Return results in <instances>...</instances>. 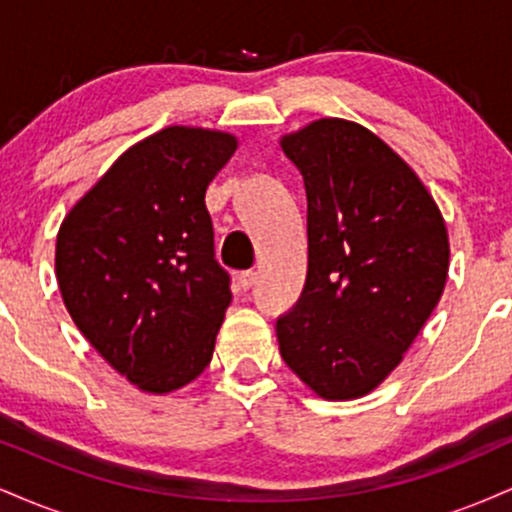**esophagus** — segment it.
Returning a JSON list of instances; mask_svg holds the SVG:
<instances>
[{"mask_svg": "<svg viewBox=\"0 0 512 512\" xmlns=\"http://www.w3.org/2000/svg\"><path fill=\"white\" fill-rule=\"evenodd\" d=\"M238 281H240V286H243V289H252V286L257 284V272L248 269V272H243L238 276Z\"/></svg>", "mask_w": 512, "mask_h": 512, "instance_id": "34e87169", "label": "esophagus"}]
</instances>
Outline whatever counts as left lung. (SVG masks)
I'll list each match as a JSON object with an SVG mask.
<instances>
[{"instance_id": "8db88e82", "label": "left lung", "mask_w": 512, "mask_h": 512, "mask_svg": "<svg viewBox=\"0 0 512 512\" xmlns=\"http://www.w3.org/2000/svg\"><path fill=\"white\" fill-rule=\"evenodd\" d=\"M281 149L308 197V276L276 320L281 358L320 397H363L443 296L448 228L414 170L356 122L315 120Z\"/></svg>"}]
</instances>
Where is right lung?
I'll return each instance as SVG.
<instances>
[{"label":"right lung","instance_id":"right-lung-1","mask_svg":"<svg viewBox=\"0 0 512 512\" xmlns=\"http://www.w3.org/2000/svg\"><path fill=\"white\" fill-rule=\"evenodd\" d=\"M236 137L166 127L110 166L57 233L62 301L93 349L139 390L192 383L231 305L204 204Z\"/></svg>","mask_w":512,"mask_h":512}]
</instances>
